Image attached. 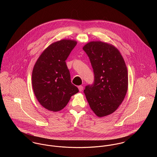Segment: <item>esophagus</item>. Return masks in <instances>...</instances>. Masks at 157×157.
<instances>
[{
    "instance_id": "obj_1",
    "label": "esophagus",
    "mask_w": 157,
    "mask_h": 157,
    "mask_svg": "<svg viewBox=\"0 0 157 157\" xmlns=\"http://www.w3.org/2000/svg\"><path fill=\"white\" fill-rule=\"evenodd\" d=\"M78 90H79V91H82L83 90V86H79L78 87Z\"/></svg>"
}]
</instances>
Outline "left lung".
I'll return each mask as SVG.
<instances>
[{
    "instance_id": "1",
    "label": "left lung",
    "mask_w": 157,
    "mask_h": 157,
    "mask_svg": "<svg viewBox=\"0 0 157 157\" xmlns=\"http://www.w3.org/2000/svg\"><path fill=\"white\" fill-rule=\"evenodd\" d=\"M90 59L94 82L84 92L90 109L98 117L115 112L123 102L128 88V74L124 60L113 45L92 41L83 47Z\"/></svg>"
}]
</instances>
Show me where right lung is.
<instances>
[{
  "label": "right lung",
  "instance_id": "obj_1",
  "mask_svg": "<svg viewBox=\"0 0 157 157\" xmlns=\"http://www.w3.org/2000/svg\"><path fill=\"white\" fill-rule=\"evenodd\" d=\"M77 42L62 39L49 45L33 67L32 85L39 103L57 112L63 109L78 89L71 82L66 60Z\"/></svg>",
  "mask_w": 157,
  "mask_h": 157
}]
</instances>
